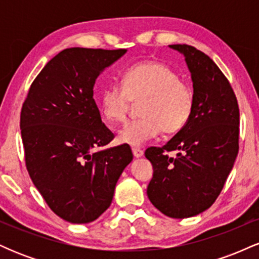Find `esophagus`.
Instances as JSON below:
<instances>
[{"label": "esophagus", "mask_w": 259, "mask_h": 259, "mask_svg": "<svg viewBox=\"0 0 259 259\" xmlns=\"http://www.w3.org/2000/svg\"><path fill=\"white\" fill-rule=\"evenodd\" d=\"M133 154H134V157H135V158H141V157L144 156V151L140 150V148L134 147L133 148Z\"/></svg>", "instance_id": "1"}]
</instances>
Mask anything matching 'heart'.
<instances>
[{"instance_id":"heart-1","label":"heart","mask_w":259,"mask_h":259,"mask_svg":"<svg viewBox=\"0 0 259 259\" xmlns=\"http://www.w3.org/2000/svg\"><path fill=\"white\" fill-rule=\"evenodd\" d=\"M123 86L111 85L100 99V111L111 125L124 123L133 102L144 101L141 119L126 124L118 134L121 144L142 146L160 132L173 134L186 125L194 111V91L167 64L140 62L121 75Z\"/></svg>"}]
</instances>
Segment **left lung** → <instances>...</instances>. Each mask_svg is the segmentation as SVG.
<instances>
[{
	"label": "left lung",
	"instance_id": "8db88e82",
	"mask_svg": "<svg viewBox=\"0 0 259 259\" xmlns=\"http://www.w3.org/2000/svg\"><path fill=\"white\" fill-rule=\"evenodd\" d=\"M185 57L194 88V111L186 125L163 147L147 148L153 178L151 203L175 219L208 209L221 194L239 152L236 97L218 65L189 45H169ZM177 156L169 157L167 152Z\"/></svg>",
	"mask_w": 259,
	"mask_h": 259
}]
</instances>
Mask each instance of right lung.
I'll return each instance as SVG.
<instances>
[{
  "mask_svg": "<svg viewBox=\"0 0 259 259\" xmlns=\"http://www.w3.org/2000/svg\"><path fill=\"white\" fill-rule=\"evenodd\" d=\"M126 50L72 47L55 56L29 90L20 114L26 169L53 212L73 224L96 221L111 206L133 160L129 146L97 151L114 139L94 100L100 74Z\"/></svg>",
  "mask_w": 259,
  "mask_h": 259,
  "instance_id": "add662e5",
  "label": "right lung"
}]
</instances>
